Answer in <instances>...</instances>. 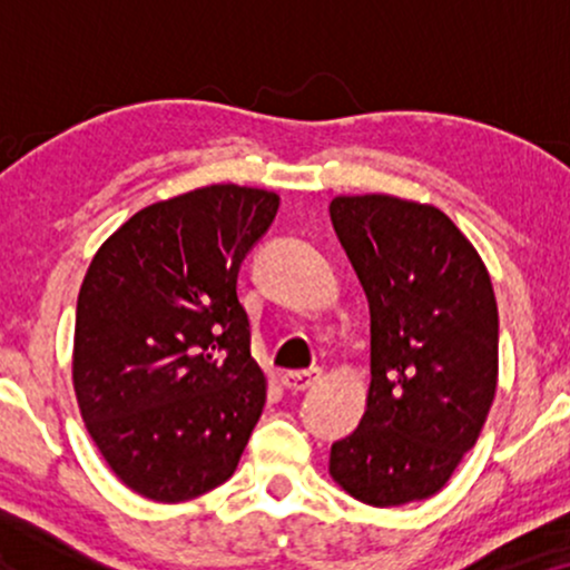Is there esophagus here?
Here are the masks:
<instances>
[{"label": "esophagus", "instance_id": "34e87169", "mask_svg": "<svg viewBox=\"0 0 570 570\" xmlns=\"http://www.w3.org/2000/svg\"><path fill=\"white\" fill-rule=\"evenodd\" d=\"M318 381H322V370L318 367L284 372V377H281V383H284L289 391H307V389H313Z\"/></svg>", "mask_w": 570, "mask_h": 570}]
</instances>
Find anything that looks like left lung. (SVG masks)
Here are the masks:
<instances>
[{"label": "left lung", "mask_w": 570, "mask_h": 570, "mask_svg": "<svg viewBox=\"0 0 570 570\" xmlns=\"http://www.w3.org/2000/svg\"><path fill=\"white\" fill-rule=\"evenodd\" d=\"M372 316V381L330 474L370 507L431 499L485 426L499 385V305L448 214L385 193L330 203Z\"/></svg>", "instance_id": "left-lung-1"}]
</instances>
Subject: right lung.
Wrapping results in <instances>:
<instances>
[{
  "label": "right lung",
  "mask_w": 570,
  "mask_h": 570,
  "mask_svg": "<svg viewBox=\"0 0 570 570\" xmlns=\"http://www.w3.org/2000/svg\"><path fill=\"white\" fill-rule=\"evenodd\" d=\"M271 189L208 185L104 240L77 297V407L122 485L181 503L227 482L265 407L238 267L276 219Z\"/></svg>",
  "instance_id": "right-lung-1"
}]
</instances>
